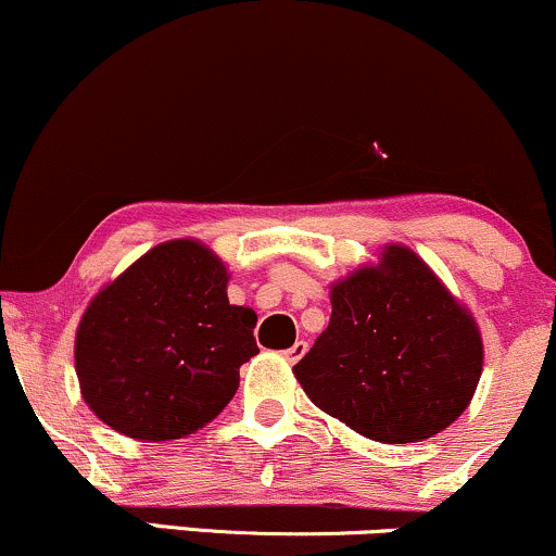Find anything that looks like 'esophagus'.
<instances>
[{
	"instance_id": "obj_1",
	"label": "esophagus",
	"mask_w": 556,
	"mask_h": 556,
	"mask_svg": "<svg viewBox=\"0 0 556 556\" xmlns=\"http://www.w3.org/2000/svg\"><path fill=\"white\" fill-rule=\"evenodd\" d=\"M305 350H308V344H305L303 340H298L295 344H292V348L285 350V358L290 363H298L305 355Z\"/></svg>"
}]
</instances>
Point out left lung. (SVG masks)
<instances>
[{"mask_svg": "<svg viewBox=\"0 0 556 556\" xmlns=\"http://www.w3.org/2000/svg\"><path fill=\"white\" fill-rule=\"evenodd\" d=\"M311 402L381 444L444 431L483 371L476 318L410 248L331 285L329 327L298 363Z\"/></svg>", "mask_w": 556, "mask_h": 556, "instance_id": "1", "label": "left lung"}]
</instances>
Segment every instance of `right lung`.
<instances>
[{
    "instance_id": "obj_1",
    "label": "right lung",
    "mask_w": 556,
    "mask_h": 556,
    "mask_svg": "<svg viewBox=\"0 0 556 556\" xmlns=\"http://www.w3.org/2000/svg\"><path fill=\"white\" fill-rule=\"evenodd\" d=\"M227 269L198 240L151 248L88 303L75 374L114 431L167 442L214 420L258 353L256 314L229 305Z\"/></svg>"
}]
</instances>
